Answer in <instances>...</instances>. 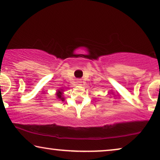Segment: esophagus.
I'll return each instance as SVG.
<instances>
[{"label": "esophagus", "instance_id": "esophagus-1", "mask_svg": "<svg viewBox=\"0 0 160 160\" xmlns=\"http://www.w3.org/2000/svg\"><path fill=\"white\" fill-rule=\"evenodd\" d=\"M79 83H81V82H79Z\"/></svg>", "mask_w": 160, "mask_h": 160}]
</instances>
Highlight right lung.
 Segmentation results:
<instances>
[{"mask_svg":"<svg viewBox=\"0 0 160 160\" xmlns=\"http://www.w3.org/2000/svg\"><path fill=\"white\" fill-rule=\"evenodd\" d=\"M63 94V89H62V88H60V89H58L56 91V98H57V99H58L59 101H62V102H63L65 99Z\"/></svg>","mask_w":160,"mask_h":160,"instance_id":"add662e5","label":"right lung"}]
</instances>
